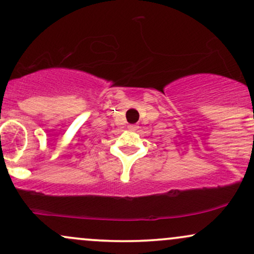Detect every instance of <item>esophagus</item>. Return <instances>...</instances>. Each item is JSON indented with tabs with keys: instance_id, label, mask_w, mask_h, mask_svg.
Returning a JSON list of instances; mask_svg holds the SVG:
<instances>
[{
	"instance_id": "1",
	"label": "esophagus",
	"mask_w": 254,
	"mask_h": 254,
	"mask_svg": "<svg viewBox=\"0 0 254 254\" xmlns=\"http://www.w3.org/2000/svg\"><path fill=\"white\" fill-rule=\"evenodd\" d=\"M127 127H129V130H132V131H136L137 129H138V127H137L136 124H130V125H127Z\"/></svg>"
}]
</instances>
